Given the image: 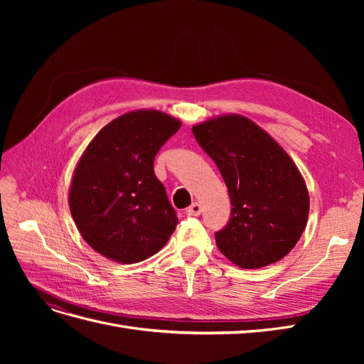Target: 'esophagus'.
I'll list each match as a JSON object with an SVG mask.
<instances>
[{
    "label": "esophagus",
    "mask_w": 364,
    "mask_h": 364,
    "mask_svg": "<svg viewBox=\"0 0 364 364\" xmlns=\"http://www.w3.org/2000/svg\"><path fill=\"white\" fill-rule=\"evenodd\" d=\"M202 205L199 202H194L190 208H188V214L190 215H199L202 213Z\"/></svg>",
    "instance_id": "esophagus-1"
}]
</instances>
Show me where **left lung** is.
Returning <instances> with one entry per match:
<instances>
[{
  "label": "left lung",
  "mask_w": 364,
  "mask_h": 364,
  "mask_svg": "<svg viewBox=\"0 0 364 364\" xmlns=\"http://www.w3.org/2000/svg\"><path fill=\"white\" fill-rule=\"evenodd\" d=\"M223 176L230 220L215 234L218 250L241 269L282 259L308 222L310 196L299 168L266 130L245 115L226 114L193 126Z\"/></svg>",
  "instance_id": "obj_1"
}]
</instances>
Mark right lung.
<instances>
[{"instance_id":"right-lung-1","label":"right lung","mask_w":364,"mask_h":364,"mask_svg":"<svg viewBox=\"0 0 364 364\" xmlns=\"http://www.w3.org/2000/svg\"><path fill=\"white\" fill-rule=\"evenodd\" d=\"M181 126L155 109L126 112L98 132L77 162L70 211L83 240L105 258L144 261L173 234L179 220L153 161Z\"/></svg>"}]
</instances>
